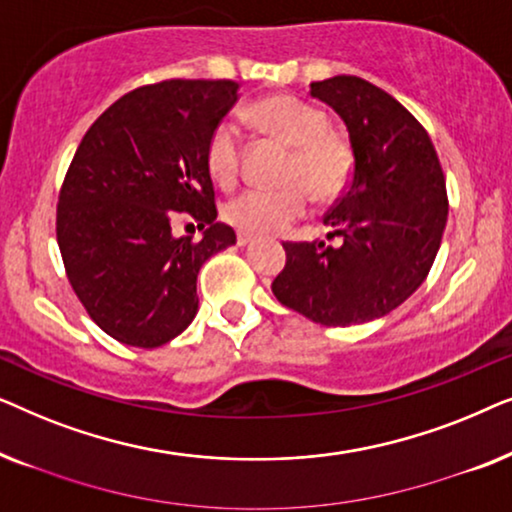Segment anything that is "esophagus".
Returning a JSON list of instances; mask_svg holds the SVG:
<instances>
[{
    "label": "esophagus",
    "mask_w": 512,
    "mask_h": 512,
    "mask_svg": "<svg viewBox=\"0 0 512 512\" xmlns=\"http://www.w3.org/2000/svg\"><path fill=\"white\" fill-rule=\"evenodd\" d=\"M251 242H254V235L237 233V244H240V247H247V244H251Z\"/></svg>",
    "instance_id": "34e87169"
}]
</instances>
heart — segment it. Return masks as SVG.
I'll return each instance as SVG.
<instances>
[{
    "label": "heart",
    "instance_id": "obj_1",
    "mask_svg": "<svg viewBox=\"0 0 512 512\" xmlns=\"http://www.w3.org/2000/svg\"><path fill=\"white\" fill-rule=\"evenodd\" d=\"M247 116L263 132L277 137L293 149L286 167L282 191L249 188L223 207V219L230 226L251 235L282 233L310 212L312 195L333 200L352 179V149L328 132V118L321 109L296 97H268L256 102ZM242 135L233 121H221L205 146V163L219 186H233L240 174Z\"/></svg>",
    "mask_w": 512,
    "mask_h": 512
}]
</instances>
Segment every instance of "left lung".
<instances>
[{
	"instance_id": "left-lung-1",
	"label": "left lung",
	"mask_w": 512,
	"mask_h": 512,
	"mask_svg": "<svg viewBox=\"0 0 512 512\" xmlns=\"http://www.w3.org/2000/svg\"><path fill=\"white\" fill-rule=\"evenodd\" d=\"M310 95L347 125L354 170L324 216L340 237L284 242L272 282L279 303L324 326L380 319L429 275L447 221L445 174L429 132L382 88L359 76L314 81Z\"/></svg>"
}]
</instances>
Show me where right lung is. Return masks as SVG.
I'll return each mask as SVG.
<instances>
[{
	"label": "right lung",
	"mask_w": 512,
	"mask_h": 512,
	"mask_svg": "<svg viewBox=\"0 0 512 512\" xmlns=\"http://www.w3.org/2000/svg\"><path fill=\"white\" fill-rule=\"evenodd\" d=\"M235 81L170 79L130 90L83 135L58 200L67 279L111 338L153 349L198 312V272L235 230L216 221L205 146L240 97ZM191 215L203 240L177 238Z\"/></svg>",
	"instance_id": "right-lung-1"
}]
</instances>
